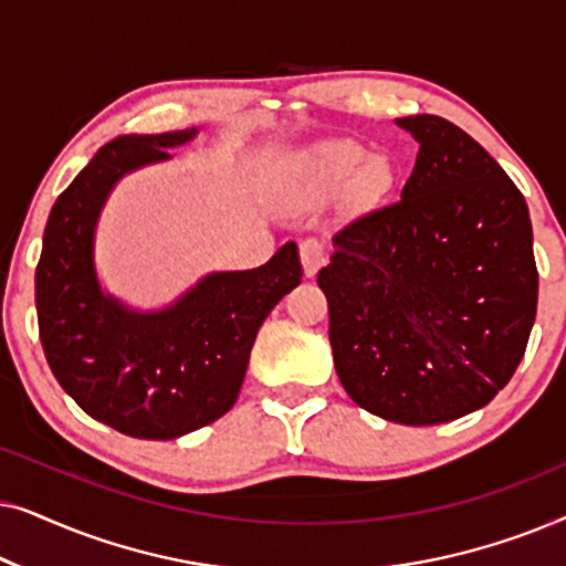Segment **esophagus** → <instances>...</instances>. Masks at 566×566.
Wrapping results in <instances>:
<instances>
[{
  "mask_svg": "<svg viewBox=\"0 0 566 566\" xmlns=\"http://www.w3.org/2000/svg\"><path fill=\"white\" fill-rule=\"evenodd\" d=\"M298 252H301V265H304L306 277L316 275V270H319L324 265V260H327V250H324L319 239H304V242L298 244Z\"/></svg>",
  "mask_w": 566,
  "mask_h": 566,
  "instance_id": "obj_1",
  "label": "esophagus"
}]
</instances>
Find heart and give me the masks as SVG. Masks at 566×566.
Listing matches in <instances>:
<instances>
[{"label":"heart","instance_id":"obj_1","mask_svg":"<svg viewBox=\"0 0 566 566\" xmlns=\"http://www.w3.org/2000/svg\"><path fill=\"white\" fill-rule=\"evenodd\" d=\"M366 160H368L366 146L347 142V138H335V142H324L319 146H314V149H308L304 154V159H301V169H304L308 180L322 190L345 188V185L358 175L360 168L364 169L360 180L366 188L370 190L389 188L394 180L389 161L370 159L369 165L366 166Z\"/></svg>","mask_w":566,"mask_h":566}]
</instances>
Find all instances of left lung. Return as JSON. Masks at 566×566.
<instances>
[{"label": "left lung", "instance_id": "1", "mask_svg": "<svg viewBox=\"0 0 566 566\" xmlns=\"http://www.w3.org/2000/svg\"><path fill=\"white\" fill-rule=\"evenodd\" d=\"M420 144L401 200L345 223L316 283L355 405L399 424L490 405L523 360L538 304L523 192L467 130L397 118Z\"/></svg>", "mask_w": 566, "mask_h": 566}]
</instances>
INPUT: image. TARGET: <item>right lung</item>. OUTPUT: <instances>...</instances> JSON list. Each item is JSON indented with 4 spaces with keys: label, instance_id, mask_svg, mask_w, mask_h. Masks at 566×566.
Segmentation results:
<instances>
[{
    "label": "right lung",
    "instance_id": "obj_1",
    "mask_svg": "<svg viewBox=\"0 0 566 566\" xmlns=\"http://www.w3.org/2000/svg\"><path fill=\"white\" fill-rule=\"evenodd\" d=\"M196 128L107 142L51 208L35 268L38 332L69 397L123 436L172 440L227 415L258 329L301 283L296 244L262 268L211 273L172 306L136 312L103 291L95 229L123 175L169 159Z\"/></svg>",
    "mask_w": 566,
    "mask_h": 566
}]
</instances>
